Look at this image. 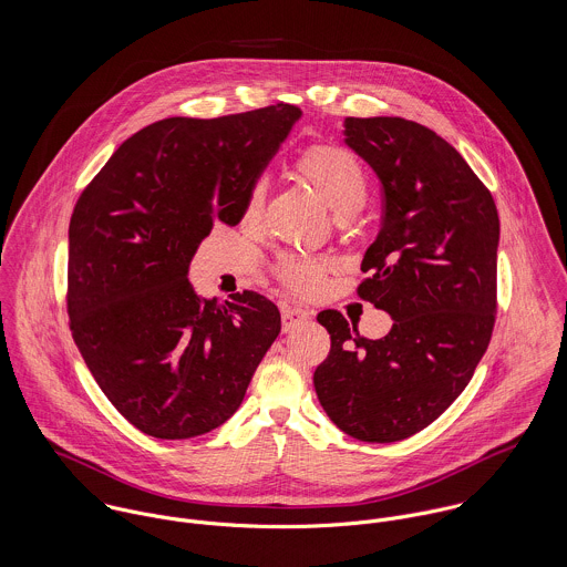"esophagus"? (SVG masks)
<instances>
[{"mask_svg":"<svg viewBox=\"0 0 567 567\" xmlns=\"http://www.w3.org/2000/svg\"><path fill=\"white\" fill-rule=\"evenodd\" d=\"M281 321H284V331H290V329L310 321V312H306L301 308H284L281 310Z\"/></svg>","mask_w":567,"mask_h":567,"instance_id":"esophagus-1","label":"esophagus"}]
</instances>
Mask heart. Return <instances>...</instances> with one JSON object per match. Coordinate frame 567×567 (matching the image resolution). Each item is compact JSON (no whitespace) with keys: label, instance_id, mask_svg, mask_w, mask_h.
Returning a JSON list of instances; mask_svg holds the SVG:
<instances>
[{"label":"heart","instance_id":"obj_1","mask_svg":"<svg viewBox=\"0 0 567 567\" xmlns=\"http://www.w3.org/2000/svg\"><path fill=\"white\" fill-rule=\"evenodd\" d=\"M297 172L319 192L324 203L338 216L355 214L369 192V181L362 163L358 157L333 144H319L297 159ZM266 200V181L259 178L250 185L246 200H244V218L255 223L261 216ZM331 270V261L319 257H301V255H286L277 264V275L284 286H288L297 295H315L324 275Z\"/></svg>","mask_w":567,"mask_h":567}]
</instances>
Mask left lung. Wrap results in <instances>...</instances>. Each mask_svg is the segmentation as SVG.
Wrapping results in <instances>:
<instances>
[{
    "mask_svg": "<svg viewBox=\"0 0 567 567\" xmlns=\"http://www.w3.org/2000/svg\"><path fill=\"white\" fill-rule=\"evenodd\" d=\"M344 144L382 183V227L364 252L358 295L391 315L369 340L336 310L315 371L327 416L367 443L402 441L470 384L495 323L499 218L491 192L434 131L404 117H347Z\"/></svg>",
    "mask_w": 567,
    "mask_h": 567,
    "instance_id": "obj_1",
    "label": "left lung"
}]
</instances>
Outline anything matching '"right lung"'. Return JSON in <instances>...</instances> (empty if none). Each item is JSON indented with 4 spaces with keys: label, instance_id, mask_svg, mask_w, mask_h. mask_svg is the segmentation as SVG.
Returning <instances> with one entry per match:
<instances>
[{
    "label": "right lung",
    "instance_id": "1",
    "mask_svg": "<svg viewBox=\"0 0 567 567\" xmlns=\"http://www.w3.org/2000/svg\"><path fill=\"white\" fill-rule=\"evenodd\" d=\"M301 111L167 117L128 137L82 192L70 223L68 315L106 400L144 434L223 425L281 331L272 301L194 292L189 261L214 223L238 225L250 185Z\"/></svg>",
    "mask_w": 567,
    "mask_h": 567
}]
</instances>
